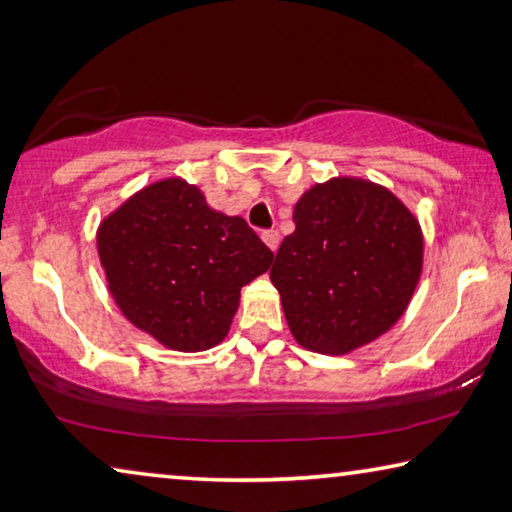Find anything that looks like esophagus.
Returning a JSON list of instances; mask_svg holds the SVG:
<instances>
[{"mask_svg":"<svg viewBox=\"0 0 512 512\" xmlns=\"http://www.w3.org/2000/svg\"><path fill=\"white\" fill-rule=\"evenodd\" d=\"M262 241L275 253V250H278V243H280V234L275 232V230H264L262 232Z\"/></svg>","mask_w":512,"mask_h":512,"instance_id":"34e87169","label":"esophagus"}]
</instances>
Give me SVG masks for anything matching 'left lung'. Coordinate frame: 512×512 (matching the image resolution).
Instances as JSON below:
<instances>
[{"mask_svg": "<svg viewBox=\"0 0 512 512\" xmlns=\"http://www.w3.org/2000/svg\"><path fill=\"white\" fill-rule=\"evenodd\" d=\"M294 223L271 282L300 346L344 355L401 319L421 275L424 237L392 191L335 177L300 196Z\"/></svg>", "mask_w": 512, "mask_h": 512, "instance_id": "left-lung-1", "label": "left lung"}]
</instances>
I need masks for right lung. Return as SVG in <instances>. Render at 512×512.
Masks as SVG:
<instances>
[{
	"label": "right lung",
	"instance_id": "obj_1",
	"mask_svg": "<svg viewBox=\"0 0 512 512\" xmlns=\"http://www.w3.org/2000/svg\"><path fill=\"white\" fill-rule=\"evenodd\" d=\"M97 253L120 312L184 353L223 342L241 287L273 262L241 216L216 212L180 177L145 186L104 218Z\"/></svg>",
	"mask_w": 512,
	"mask_h": 512
}]
</instances>
